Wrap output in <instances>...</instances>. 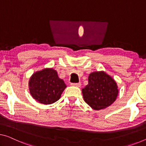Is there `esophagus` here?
I'll return each instance as SVG.
<instances>
[{
  "instance_id": "34e87169",
  "label": "esophagus",
  "mask_w": 146,
  "mask_h": 146,
  "mask_svg": "<svg viewBox=\"0 0 146 146\" xmlns=\"http://www.w3.org/2000/svg\"><path fill=\"white\" fill-rule=\"evenodd\" d=\"M71 86L79 87L81 86V83H72Z\"/></svg>"
}]
</instances>
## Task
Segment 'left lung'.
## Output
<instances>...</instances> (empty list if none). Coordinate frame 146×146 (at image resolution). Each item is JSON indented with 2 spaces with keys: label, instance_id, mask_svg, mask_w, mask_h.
<instances>
[{
  "label": "left lung",
  "instance_id": "left-lung-1",
  "mask_svg": "<svg viewBox=\"0 0 146 146\" xmlns=\"http://www.w3.org/2000/svg\"><path fill=\"white\" fill-rule=\"evenodd\" d=\"M82 92L84 101L95 110H100L115 101L119 89L113 78L102 70L89 75L88 84Z\"/></svg>",
  "mask_w": 146,
  "mask_h": 146
}]
</instances>
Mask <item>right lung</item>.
<instances>
[{
    "instance_id": "right-lung-1",
    "label": "right lung",
    "mask_w": 146,
    "mask_h": 146,
    "mask_svg": "<svg viewBox=\"0 0 146 146\" xmlns=\"http://www.w3.org/2000/svg\"><path fill=\"white\" fill-rule=\"evenodd\" d=\"M66 87L57 72L52 68H44L31 76L29 88L32 97L41 104H51L57 101Z\"/></svg>"
}]
</instances>
